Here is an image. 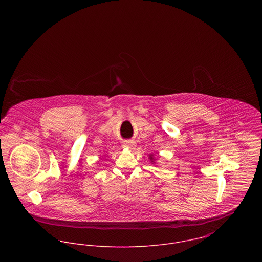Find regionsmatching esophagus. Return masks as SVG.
<instances>
[{
	"label": "esophagus",
	"mask_w": 262,
	"mask_h": 262,
	"mask_svg": "<svg viewBox=\"0 0 262 262\" xmlns=\"http://www.w3.org/2000/svg\"><path fill=\"white\" fill-rule=\"evenodd\" d=\"M123 146L124 147H128L130 149H133L135 146H136V143L133 141V140H125L123 142Z\"/></svg>",
	"instance_id": "34e87169"
}]
</instances>
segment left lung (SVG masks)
<instances>
[{
  "label": "left lung",
  "instance_id": "8db88e82",
  "mask_svg": "<svg viewBox=\"0 0 262 262\" xmlns=\"http://www.w3.org/2000/svg\"><path fill=\"white\" fill-rule=\"evenodd\" d=\"M150 158H151V157H150ZM151 159H152V158H151Z\"/></svg>",
  "mask_w": 262,
  "mask_h": 262
}]
</instances>
